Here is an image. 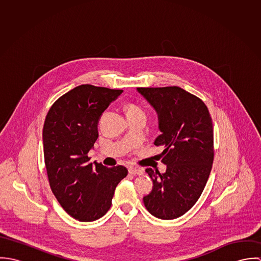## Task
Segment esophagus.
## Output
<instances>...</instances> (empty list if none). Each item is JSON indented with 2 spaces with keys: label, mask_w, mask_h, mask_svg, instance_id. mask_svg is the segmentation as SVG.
I'll list each match as a JSON object with an SVG mask.
<instances>
[{
  "label": "esophagus",
  "mask_w": 261,
  "mask_h": 261,
  "mask_svg": "<svg viewBox=\"0 0 261 261\" xmlns=\"http://www.w3.org/2000/svg\"><path fill=\"white\" fill-rule=\"evenodd\" d=\"M128 172L132 175H139V176L143 175V171L141 169H137V168H134V167L128 168Z\"/></svg>",
  "instance_id": "esophagus-1"
}]
</instances>
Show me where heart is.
Returning a JSON list of instances; mask_svg holds the SVG:
<instances>
[{
	"instance_id": "b5f03b06",
	"label": "heart",
	"mask_w": 261,
	"mask_h": 261,
	"mask_svg": "<svg viewBox=\"0 0 261 261\" xmlns=\"http://www.w3.org/2000/svg\"><path fill=\"white\" fill-rule=\"evenodd\" d=\"M125 111L127 117H134V116H146V112L144 111V109L135 103V102H129L126 105L125 107Z\"/></svg>"
}]
</instances>
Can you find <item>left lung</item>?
<instances>
[{
	"label": "left lung",
	"mask_w": 261,
	"mask_h": 261,
	"mask_svg": "<svg viewBox=\"0 0 261 261\" xmlns=\"http://www.w3.org/2000/svg\"><path fill=\"white\" fill-rule=\"evenodd\" d=\"M153 107L162 132L155 141L163 147L166 173L147 169L152 190L144 197L151 215L170 220L189 211L200 198L214 160L213 123L206 105L178 86L139 87Z\"/></svg>",
	"instance_id": "obj_1"
}]
</instances>
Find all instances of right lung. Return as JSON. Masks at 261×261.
Here are the masks:
<instances>
[{
  "instance_id": "add662e5",
  "label": "right lung",
  "mask_w": 261,
  "mask_h": 261,
  "mask_svg": "<svg viewBox=\"0 0 261 261\" xmlns=\"http://www.w3.org/2000/svg\"><path fill=\"white\" fill-rule=\"evenodd\" d=\"M122 93L90 84L76 86L50 108L43 127L44 161L49 185L61 207L76 220L91 222L112 206L123 166L90 163L88 151L98 138L100 115Z\"/></svg>"
}]
</instances>
